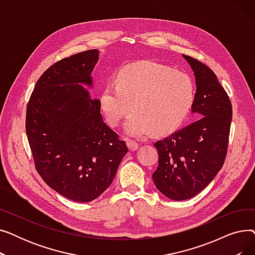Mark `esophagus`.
I'll use <instances>...</instances> for the list:
<instances>
[{
	"instance_id": "esophagus-1",
	"label": "esophagus",
	"mask_w": 255,
	"mask_h": 255,
	"mask_svg": "<svg viewBox=\"0 0 255 255\" xmlns=\"http://www.w3.org/2000/svg\"><path fill=\"white\" fill-rule=\"evenodd\" d=\"M127 146H128V149H129L130 152H134V151H136L138 149V144L136 142H134V141H128L127 142Z\"/></svg>"
}]
</instances>
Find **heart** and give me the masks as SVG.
Instances as JSON below:
<instances>
[{
    "instance_id": "obj_1",
    "label": "heart",
    "mask_w": 255,
    "mask_h": 255,
    "mask_svg": "<svg viewBox=\"0 0 255 255\" xmlns=\"http://www.w3.org/2000/svg\"><path fill=\"white\" fill-rule=\"evenodd\" d=\"M195 99L192 78L152 61L129 64L121 69L116 83L105 86L99 97L101 112L112 127L130 112L125 134L141 139L155 132L170 134L188 118Z\"/></svg>"
}]
</instances>
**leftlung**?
Returning a JSON list of instances; mask_svg holds the SVG:
<instances>
[{"label":"left lung","instance_id":"1","mask_svg":"<svg viewBox=\"0 0 255 255\" xmlns=\"http://www.w3.org/2000/svg\"><path fill=\"white\" fill-rule=\"evenodd\" d=\"M183 58L195 77L191 113L197 120L154 143L159 163L153 181L172 200L195 196L216 177L225 160L233 116L230 98L215 73L189 56Z\"/></svg>","mask_w":255,"mask_h":255}]
</instances>
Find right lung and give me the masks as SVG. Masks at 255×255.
<instances>
[{"mask_svg":"<svg viewBox=\"0 0 255 255\" xmlns=\"http://www.w3.org/2000/svg\"><path fill=\"white\" fill-rule=\"evenodd\" d=\"M98 60L99 50L90 49L50 66L26 109L37 171L51 189L77 203L92 202L109 188L128 152L89 92Z\"/></svg>","mask_w":255,"mask_h":255,"instance_id":"add662e5","label":"right lung"}]
</instances>
